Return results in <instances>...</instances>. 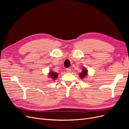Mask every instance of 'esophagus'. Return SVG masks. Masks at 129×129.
<instances>
[{
  "label": "esophagus",
  "instance_id": "obj_1",
  "mask_svg": "<svg viewBox=\"0 0 129 129\" xmlns=\"http://www.w3.org/2000/svg\"><path fill=\"white\" fill-rule=\"evenodd\" d=\"M66 72H67V73H70L71 72V69L70 68H67L66 69Z\"/></svg>",
  "mask_w": 129,
  "mask_h": 129
}]
</instances>
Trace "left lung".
<instances>
[{
    "label": "left lung",
    "mask_w": 129,
    "mask_h": 129,
    "mask_svg": "<svg viewBox=\"0 0 129 129\" xmlns=\"http://www.w3.org/2000/svg\"><path fill=\"white\" fill-rule=\"evenodd\" d=\"M88 71L86 68L84 67L83 68L82 70V72L79 74V76L81 78V79L83 80L84 79H85V77H86L88 75Z\"/></svg>",
    "instance_id": "1"
}]
</instances>
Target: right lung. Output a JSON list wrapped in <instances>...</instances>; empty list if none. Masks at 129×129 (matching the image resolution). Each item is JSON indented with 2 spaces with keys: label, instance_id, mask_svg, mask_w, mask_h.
<instances>
[{
  "label": "right lung",
  "instance_id": "1",
  "mask_svg": "<svg viewBox=\"0 0 129 129\" xmlns=\"http://www.w3.org/2000/svg\"><path fill=\"white\" fill-rule=\"evenodd\" d=\"M48 76L50 78V79H52L53 80H55L58 76V73L53 72V71L52 72L50 71H49V72L48 73Z\"/></svg>",
  "mask_w": 129,
  "mask_h": 129
}]
</instances>
